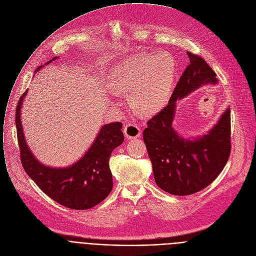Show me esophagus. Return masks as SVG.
Listing matches in <instances>:
<instances>
[{
  "label": "esophagus",
  "instance_id": "esophagus-1",
  "mask_svg": "<svg viewBox=\"0 0 256 256\" xmlns=\"http://www.w3.org/2000/svg\"><path fill=\"white\" fill-rule=\"evenodd\" d=\"M124 134L128 139L138 138L140 136V128L135 124H127L124 127Z\"/></svg>",
  "mask_w": 256,
  "mask_h": 256
}]
</instances>
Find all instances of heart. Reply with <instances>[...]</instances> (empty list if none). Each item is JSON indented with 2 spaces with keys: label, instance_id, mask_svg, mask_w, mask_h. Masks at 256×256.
Returning a JSON list of instances; mask_svg holds the SVG:
<instances>
[{
  "label": "heart",
  "instance_id": "1",
  "mask_svg": "<svg viewBox=\"0 0 256 256\" xmlns=\"http://www.w3.org/2000/svg\"><path fill=\"white\" fill-rule=\"evenodd\" d=\"M176 70V62L168 54L131 56L114 66L109 84L117 92H131V103L138 114L152 116L166 105Z\"/></svg>",
  "mask_w": 256,
  "mask_h": 256
}]
</instances>
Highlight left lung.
Listing matches in <instances>:
<instances>
[{
	"label": "left lung",
	"instance_id": "left-lung-1",
	"mask_svg": "<svg viewBox=\"0 0 256 256\" xmlns=\"http://www.w3.org/2000/svg\"><path fill=\"white\" fill-rule=\"evenodd\" d=\"M184 70L166 107L147 122L143 131L156 184L172 194L188 196L208 186L223 170L231 151V117L227 109L217 124L202 136L184 139L172 128L176 102L209 84L215 72L200 56L186 52Z\"/></svg>",
	"mask_w": 256,
	"mask_h": 256
}]
</instances>
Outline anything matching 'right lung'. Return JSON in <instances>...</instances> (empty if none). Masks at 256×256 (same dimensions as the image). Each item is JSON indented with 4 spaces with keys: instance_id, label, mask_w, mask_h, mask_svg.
I'll list each match as a JSON object with an SVG mask.
<instances>
[{
    "instance_id": "obj_1",
    "label": "right lung",
    "mask_w": 256,
    "mask_h": 256,
    "mask_svg": "<svg viewBox=\"0 0 256 256\" xmlns=\"http://www.w3.org/2000/svg\"><path fill=\"white\" fill-rule=\"evenodd\" d=\"M58 60L54 58L44 66ZM44 66H40L36 72ZM26 90L20 98L16 109L17 137L21 162L27 174L39 188L60 205L72 210H88L104 200L113 188V176L109 166L112 151L124 141L122 123L115 122L102 126L94 141L84 156L66 168L47 166L40 162L26 143L21 108Z\"/></svg>"
}]
</instances>
